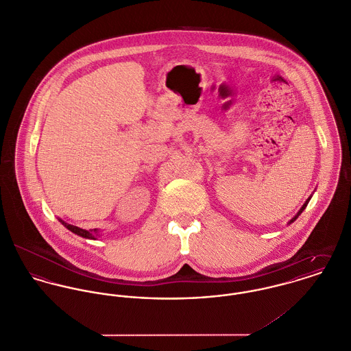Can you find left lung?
<instances>
[{
  "label": "left lung",
  "instance_id": "1",
  "mask_svg": "<svg viewBox=\"0 0 351 351\" xmlns=\"http://www.w3.org/2000/svg\"><path fill=\"white\" fill-rule=\"evenodd\" d=\"M310 199H311V197H310ZM310 199H307V202H306V203H304V204H303V207H302V208H300V211H299V213H298V215H296V217H295V218H293V219H292V221H291V222H293V221H295V219H296V218H298V217H299V215H300V214H302V213H303V210H304V208H306V207H307V204H308V202H310Z\"/></svg>",
  "mask_w": 351,
  "mask_h": 351
}]
</instances>
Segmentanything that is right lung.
Segmentation results:
<instances>
[{
  "instance_id": "right-lung-1",
  "label": "right lung",
  "mask_w": 351,
  "mask_h": 351,
  "mask_svg": "<svg viewBox=\"0 0 351 351\" xmlns=\"http://www.w3.org/2000/svg\"><path fill=\"white\" fill-rule=\"evenodd\" d=\"M60 222L69 229V230H71L73 233L78 234L80 237H83V238H91V239H94L95 237L93 235V234L90 233V232H87V230H83V229H80L78 226H74V225H70V223H66V222H63L62 219H60Z\"/></svg>"
}]
</instances>
